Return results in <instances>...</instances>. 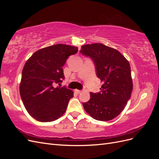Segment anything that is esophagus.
Returning <instances> with one entry per match:
<instances>
[{"label": "esophagus", "instance_id": "esophagus-1", "mask_svg": "<svg viewBox=\"0 0 159 159\" xmlns=\"http://www.w3.org/2000/svg\"><path fill=\"white\" fill-rule=\"evenodd\" d=\"M75 92L77 93H81V90H78V89H75Z\"/></svg>", "mask_w": 159, "mask_h": 159}]
</instances>
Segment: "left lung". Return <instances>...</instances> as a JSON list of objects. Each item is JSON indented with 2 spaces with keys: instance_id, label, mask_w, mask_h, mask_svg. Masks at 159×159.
Masks as SVG:
<instances>
[{
  "instance_id": "8db88e82",
  "label": "left lung",
  "mask_w": 159,
  "mask_h": 159,
  "mask_svg": "<svg viewBox=\"0 0 159 159\" xmlns=\"http://www.w3.org/2000/svg\"><path fill=\"white\" fill-rule=\"evenodd\" d=\"M81 54L93 59L103 83L100 92L90 93L85 111L98 121H107L121 113L131 98L133 81L128 60L118 50L100 43L81 46Z\"/></svg>"
}]
</instances>
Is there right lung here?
Masks as SVG:
<instances>
[{
    "label": "right lung",
    "mask_w": 159,
    "mask_h": 159,
    "mask_svg": "<svg viewBox=\"0 0 159 159\" xmlns=\"http://www.w3.org/2000/svg\"><path fill=\"white\" fill-rule=\"evenodd\" d=\"M78 47L58 44L38 50L24 66L20 93L30 116L40 122H50L66 112L74 92L56 86L64 79L67 58L78 52Z\"/></svg>",
    "instance_id": "obj_1"
}]
</instances>
